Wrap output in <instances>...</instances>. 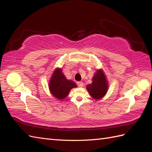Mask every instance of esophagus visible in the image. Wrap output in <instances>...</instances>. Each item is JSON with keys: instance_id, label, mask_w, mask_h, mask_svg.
Instances as JSON below:
<instances>
[{"instance_id": "34e87169", "label": "esophagus", "mask_w": 152, "mask_h": 152, "mask_svg": "<svg viewBox=\"0 0 152 152\" xmlns=\"http://www.w3.org/2000/svg\"><path fill=\"white\" fill-rule=\"evenodd\" d=\"M77 85L79 87H83L84 84H83V82H77Z\"/></svg>"}]
</instances>
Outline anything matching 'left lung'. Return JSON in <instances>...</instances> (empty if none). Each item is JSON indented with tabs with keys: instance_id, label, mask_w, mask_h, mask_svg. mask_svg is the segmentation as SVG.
Masks as SVG:
<instances>
[{
	"instance_id": "8db88e82",
	"label": "left lung",
	"mask_w": 152,
	"mask_h": 152,
	"mask_svg": "<svg viewBox=\"0 0 152 152\" xmlns=\"http://www.w3.org/2000/svg\"><path fill=\"white\" fill-rule=\"evenodd\" d=\"M92 83L86 86L90 96L95 100L103 98L108 90V82L102 69H98L95 72L92 79Z\"/></svg>"
}]
</instances>
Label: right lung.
I'll return each instance as SVG.
<instances>
[{
  "instance_id": "obj_1",
  "label": "right lung",
  "mask_w": 152,
  "mask_h": 152,
  "mask_svg": "<svg viewBox=\"0 0 152 152\" xmlns=\"http://www.w3.org/2000/svg\"><path fill=\"white\" fill-rule=\"evenodd\" d=\"M62 70L60 68L55 69L49 82L50 93L59 100L66 98L70 90L77 86L73 80L66 79Z\"/></svg>"
}]
</instances>
